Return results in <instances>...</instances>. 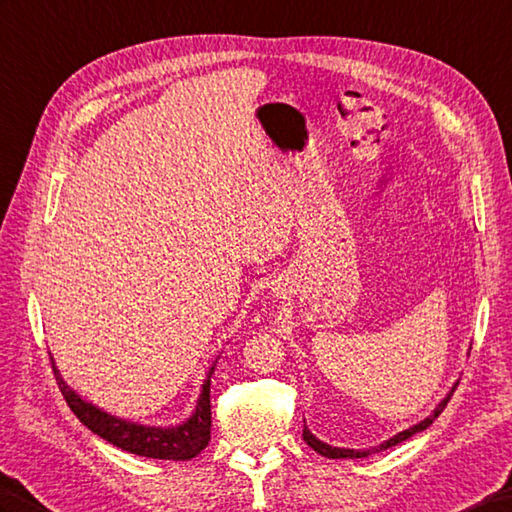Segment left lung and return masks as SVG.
I'll return each mask as SVG.
<instances>
[{
	"label": "left lung",
	"mask_w": 512,
	"mask_h": 512,
	"mask_svg": "<svg viewBox=\"0 0 512 512\" xmlns=\"http://www.w3.org/2000/svg\"><path fill=\"white\" fill-rule=\"evenodd\" d=\"M456 386H458V382H454V384H452V389L447 391V395L443 397V400H441L439 404L434 406V410H432V413H430L426 419H421L419 423H415V426H410V428H406V430H402V432L393 434L391 439L382 441V443H380V445H376V447H367V450H352V447H334V445H330V443H323L321 439H317V436H315L313 432L308 430L306 421H304V441H306L310 447H313V450H315L317 454L326 456V458H367V456L376 454V452L389 450V447H393V445H397V443H402V441L410 439V436H413V434L423 432L426 428H430V426H432V421L443 413V408L447 406V402H450V397H452V393L456 391Z\"/></svg>",
	"instance_id": "left-lung-1"
}]
</instances>
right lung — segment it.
I'll return each instance as SVG.
<instances>
[{
	"label": "right lung",
	"mask_w": 512,
	"mask_h": 512,
	"mask_svg": "<svg viewBox=\"0 0 512 512\" xmlns=\"http://www.w3.org/2000/svg\"><path fill=\"white\" fill-rule=\"evenodd\" d=\"M217 360H213V365L206 371L193 413L184 421L173 423V426H147V423L141 421H130L112 415L108 410L86 400L76 389H71L69 382L62 378L60 369L56 367L54 356L52 367L69 408L93 434L117 445L119 450H126L136 456L160 460H191L210 441V423H213V419H210V376L215 373Z\"/></svg>",
	"instance_id": "add662e5"
}]
</instances>
